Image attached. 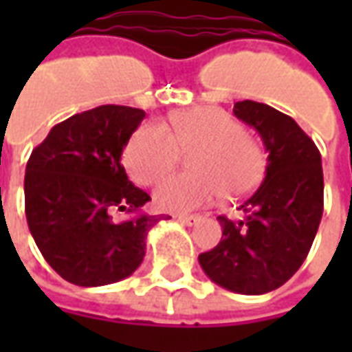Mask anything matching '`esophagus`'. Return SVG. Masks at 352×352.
Listing matches in <instances>:
<instances>
[{"label":"esophagus","instance_id":"1","mask_svg":"<svg viewBox=\"0 0 352 352\" xmlns=\"http://www.w3.org/2000/svg\"><path fill=\"white\" fill-rule=\"evenodd\" d=\"M177 221L183 222L186 226H194V224H198L201 221V217L199 214H177Z\"/></svg>","mask_w":352,"mask_h":352}]
</instances>
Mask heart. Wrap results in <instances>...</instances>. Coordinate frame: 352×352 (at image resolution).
I'll return each mask as SVG.
<instances>
[{"label": "heart", "mask_w": 352, "mask_h": 352, "mask_svg": "<svg viewBox=\"0 0 352 352\" xmlns=\"http://www.w3.org/2000/svg\"><path fill=\"white\" fill-rule=\"evenodd\" d=\"M188 173H173L154 188V201L166 211H190L222 196L239 198L264 175L265 156L241 124L221 107H194L175 113L169 126L143 124L124 151L131 179L153 184L173 168L181 151Z\"/></svg>", "instance_id": "heart-1"}]
</instances>
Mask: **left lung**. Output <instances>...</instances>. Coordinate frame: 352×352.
Wrapping results in <instances>:
<instances>
[{"label": "left lung", "mask_w": 352, "mask_h": 352, "mask_svg": "<svg viewBox=\"0 0 352 352\" xmlns=\"http://www.w3.org/2000/svg\"><path fill=\"white\" fill-rule=\"evenodd\" d=\"M234 115L264 141L265 179L239 204L241 219L219 217L221 243L198 260L219 287L258 296L285 285L309 252L324 209L322 164L317 145L285 113L245 100Z\"/></svg>", "instance_id": "1"}]
</instances>
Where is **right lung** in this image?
Segmentation results:
<instances>
[{"instance_id": "1", "label": "right lung", "mask_w": 352, "mask_h": 352, "mask_svg": "<svg viewBox=\"0 0 352 352\" xmlns=\"http://www.w3.org/2000/svg\"><path fill=\"white\" fill-rule=\"evenodd\" d=\"M143 109L100 105L56 124L32 151L24 177L26 219L43 258L77 287L126 279L143 262L146 234L162 214L138 213L151 199L120 164Z\"/></svg>"}]
</instances>
